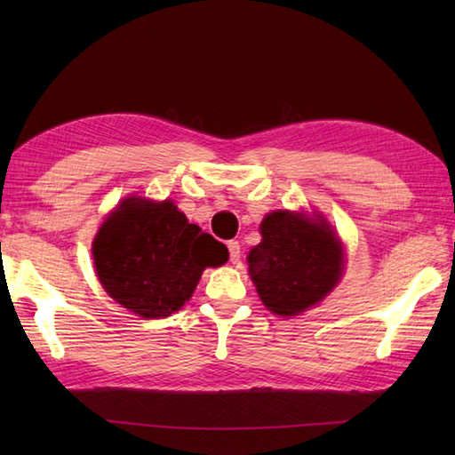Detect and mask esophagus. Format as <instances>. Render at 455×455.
Instances as JSON below:
<instances>
[{"label":"esophagus","mask_w":455,"mask_h":455,"mask_svg":"<svg viewBox=\"0 0 455 455\" xmlns=\"http://www.w3.org/2000/svg\"><path fill=\"white\" fill-rule=\"evenodd\" d=\"M228 256H230V262L238 264L240 262V243L238 240H228Z\"/></svg>","instance_id":"obj_1"}]
</instances>
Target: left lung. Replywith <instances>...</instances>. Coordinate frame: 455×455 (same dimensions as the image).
I'll return each mask as SVG.
<instances>
[{
  "label": "left lung",
  "mask_w": 455,
  "mask_h": 455,
  "mask_svg": "<svg viewBox=\"0 0 455 455\" xmlns=\"http://www.w3.org/2000/svg\"><path fill=\"white\" fill-rule=\"evenodd\" d=\"M259 233L262 243L248 254V274L274 315L305 313L340 282L344 248L324 217L274 211Z\"/></svg>",
  "instance_id": "8db88e82"
}]
</instances>
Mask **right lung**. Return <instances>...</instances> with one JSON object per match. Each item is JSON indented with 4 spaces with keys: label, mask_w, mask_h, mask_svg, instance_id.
<instances>
[{
    "label": "right lung",
    "mask_w": 455,
    "mask_h": 455,
    "mask_svg": "<svg viewBox=\"0 0 455 455\" xmlns=\"http://www.w3.org/2000/svg\"><path fill=\"white\" fill-rule=\"evenodd\" d=\"M95 274L115 301L142 318H166L189 301L205 267L228 259L227 246L191 225L173 201L131 196L93 238Z\"/></svg>",
    "instance_id": "right-lung-1"
}]
</instances>
